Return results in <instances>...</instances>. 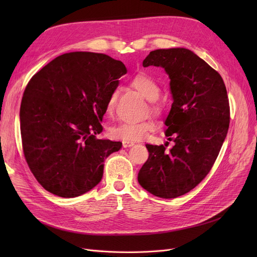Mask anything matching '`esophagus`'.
Returning a JSON list of instances; mask_svg holds the SVG:
<instances>
[{
	"mask_svg": "<svg viewBox=\"0 0 257 257\" xmlns=\"http://www.w3.org/2000/svg\"><path fill=\"white\" fill-rule=\"evenodd\" d=\"M132 146H134V143H133V142L123 141V147H124V148H129V147H132Z\"/></svg>",
	"mask_w": 257,
	"mask_h": 257,
	"instance_id": "esophagus-1",
	"label": "esophagus"
}]
</instances>
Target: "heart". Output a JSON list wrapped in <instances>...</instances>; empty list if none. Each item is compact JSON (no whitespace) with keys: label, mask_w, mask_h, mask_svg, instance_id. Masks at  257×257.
I'll return each instance as SVG.
<instances>
[{"label":"heart","mask_w":257,"mask_h":257,"mask_svg":"<svg viewBox=\"0 0 257 257\" xmlns=\"http://www.w3.org/2000/svg\"><path fill=\"white\" fill-rule=\"evenodd\" d=\"M130 85L138 90L142 96L150 102H155L160 94V88L156 81L148 76L145 73H140L134 76L131 81ZM117 98V92L113 91L106 104L107 112H111L114 109L115 102ZM153 110L158 112L160 108L153 103ZM155 128L154 124L151 120L144 121H121L118 125L111 128V134L116 138L124 141H140L145 138L148 132L152 131Z\"/></svg>","instance_id":"heart-1"}]
</instances>
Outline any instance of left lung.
Listing matches in <instances>:
<instances>
[{
    "instance_id": "8db88e82",
    "label": "left lung",
    "mask_w": 257,
    "mask_h": 257,
    "mask_svg": "<svg viewBox=\"0 0 257 257\" xmlns=\"http://www.w3.org/2000/svg\"><path fill=\"white\" fill-rule=\"evenodd\" d=\"M143 65L160 66L170 78L173 98L165 120L166 137L174 142L146 145L149 158L139 183L152 195L173 199L196 187L212 168L229 128V101L221 75L185 48L150 52Z\"/></svg>"
}]
</instances>
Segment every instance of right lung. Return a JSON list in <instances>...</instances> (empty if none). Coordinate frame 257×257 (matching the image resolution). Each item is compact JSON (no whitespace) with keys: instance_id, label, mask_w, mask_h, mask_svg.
Segmentation results:
<instances>
[{"instance_id":"obj_1","label":"right lung","mask_w":257,"mask_h":257,"mask_svg":"<svg viewBox=\"0 0 257 257\" xmlns=\"http://www.w3.org/2000/svg\"><path fill=\"white\" fill-rule=\"evenodd\" d=\"M126 73L123 62L105 54L71 52L31 78L21 104V134L27 164L45 190L75 198L99 184L105 159L121 143L96 136Z\"/></svg>"}]
</instances>
